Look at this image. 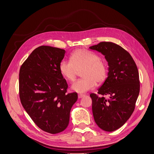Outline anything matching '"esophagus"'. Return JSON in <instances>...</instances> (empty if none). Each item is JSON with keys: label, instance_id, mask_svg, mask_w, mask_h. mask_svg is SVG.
<instances>
[{"label": "esophagus", "instance_id": "34e87169", "mask_svg": "<svg viewBox=\"0 0 154 154\" xmlns=\"http://www.w3.org/2000/svg\"><path fill=\"white\" fill-rule=\"evenodd\" d=\"M78 98L80 99V98H82V97H84V96H85V94H78Z\"/></svg>", "mask_w": 154, "mask_h": 154}]
</instances>
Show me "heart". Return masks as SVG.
I'll list each match as a JSON object with an SVG mask.
<instances>
[{
    "instance_id": "obj_1",
    "label": "heart",
    "mask_w": 154,
    "mask_h": 154,
    "mask_svg": "<svg viewBox=\"0 0 154 154\" xmlns=\"http://www.w3.org/2000/svg\"><path fill=\"white\" fill-rule=\"evenodd\" d=\"M62 75L69 82H73L78 71H82L81 80H77L71 88L80 94H83L94 88L96 82H103L107 76L108 68L101 60L99 55L85 49H78L71 54V61L63 60L59 66Z\"/></svg>"
}]
</instances>
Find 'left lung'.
<instances>
[{"instance_id": "left-lung-1", "label": "left lung", "mask_w": 154, "mask_h": 154, "mask_svg": "<svg viewBox=\"0 0 154 154\" xmlns=\"http://www.w3.org/2000/svg\"><path fill=\"white\" fill-rule=\"evenodd\" d=\"M89 49L104 55L109 66L107 78L97 93L109 98L90 94L93 116L101 129L112 132L122 127L134 110L140 90L137 67L131 55L114 43L103 42Z\"/></svg>"}]
</instances>
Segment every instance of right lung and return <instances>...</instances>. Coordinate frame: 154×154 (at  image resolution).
Wrapping results in <instances>:
<instances>
[{
    "label": "right lung",
    "instance_id": "obj_1",
    "mask_svg": "<svg viewBox=\"0 0 154 154\" xmlns=\"http://www.w3.org/2000/svg\"><path fill=\"white\" fill-rule=\"evenodd\" d=\"M66 51L42 45L23 63L19 73L21 103L34 123L52 134L61 132L69 123L76 92L67 94L68 85L59 66Z\"/></svg>",
    "mask_w": 154,
    "mask_h": 154
}]
</instances>
